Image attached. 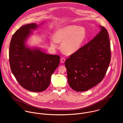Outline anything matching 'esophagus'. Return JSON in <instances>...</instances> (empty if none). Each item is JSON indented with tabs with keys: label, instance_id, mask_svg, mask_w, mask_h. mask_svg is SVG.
I'll return each mask as SVG.
<instances>
[{
	"label": "esophagus",
	"instance_id": "obj_1",
	"mask_svg": "<svg viewBox=\"0 0 123 123\" xmlns=\"http://www.w3.org/2000/svg\"><path fill=\"white\" fill-rule=\"evenodd\" d=\"M65 61V59L64 58H62L61 59H60V62L62 63H64Z\"/></svg>",
	"mask_w": 123,
	"mask_h": 123
}]
</instances>
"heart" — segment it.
Instances as JSON below:
<instances>
[{
  "label": "heart",
  "instance_id": "1",
  "mask_svg": "<svg viewBox=\"0 0 123 123\" xmlns=\"http://www.w3.org/2000/svg\"><path fill=\"white\" fill-rule=\"evenodd\" d=\"M86 36L85 28L77 25H70L57 29L50 41L53 48L57 47V42H62L61 48L64 53L72 55L81 47Z\"/></svg>",
  "mask_w": 123,
  "mask_h": 123
}]
</instances>
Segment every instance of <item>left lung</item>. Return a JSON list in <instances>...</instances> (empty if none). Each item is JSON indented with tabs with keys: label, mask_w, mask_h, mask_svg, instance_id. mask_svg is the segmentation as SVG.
Returning <instances> with one entry per match:
<instances>
[{
	"label": "left lung",
	"mask_w": 123,
	"mask_h": 123,
	"mask_svg": "<svg viewBox=\"0 0 123 123\" xmlns=\"http://www.w3.org/2000/svg\"><path fill=\"white\" fill-rule=\"evenodd\" d=\"M89 42L65 63L69 86L76 92L90 90L102 81L111 61L109 33L104 27Z\"/></svg>",
	"instance_id": "obj_1"
}]
</instances>
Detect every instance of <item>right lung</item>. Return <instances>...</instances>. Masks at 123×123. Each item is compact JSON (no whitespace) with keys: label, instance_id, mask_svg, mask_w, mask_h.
<instances>
[{"label":"right lung","instance_id":"1","mask_svg":"<svg viewBox=\"0 0 123 123\" xmlns=\"http://www.w3.org/2000/svg\"><path fill=\"white\" fill-rule=\"evenodd\" d=\"M40 25L27 24L17 30L12 37L9 49L11 71L24 89L33 92L47 89L50 78L58 67L60 56L46 54L38 47H29L27 40Z\"/></svg>","mask_w":123,"mask_h":123}]
</instances>
